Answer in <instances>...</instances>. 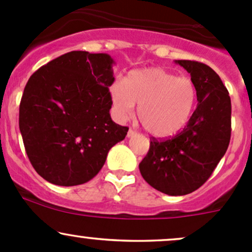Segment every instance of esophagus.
<instances>
[{"label": "esophagus", "instance_id": "obj_1", "mask_svg": "<svg viewBox=\"0 0 252 252\" xmlns=\"http://www.w3.org/2000/svg\"><path fill=\"white\" fill-rule=\"evenodd\" d=\"M137 134V132L134 131V129H129L128 132H127V137L128 138H132V137H134Z\"/></svg>", "mask_w": 252, "mask_h": 252}]
</instances>
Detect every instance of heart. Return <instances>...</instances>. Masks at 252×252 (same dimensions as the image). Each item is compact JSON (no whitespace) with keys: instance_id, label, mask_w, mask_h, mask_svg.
Returning <instances> with one entry per match:
<instances>
[{"instance_id":"heart-1","label":"heart","mask_w":252,"mask_h":252,"mask_svg":"<svg viewBox=\"0 0 252 252\" xmlns=\"http://www.w3.org/2000/svg\"><path fill=\"white\" fill-rule=\"evenodd\" d=\"M113 112L125 121L134 114L143 127L155 137H170L190 120L197 101L196 85L189 77H177L159 67L136 69L126 80L110 86Z\"/></svg>"}]
</instances>
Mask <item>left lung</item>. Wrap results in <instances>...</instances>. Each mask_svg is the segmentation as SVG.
Returning <instances> with one entry per match:
<instances>
[{
    "label": "left lung",
    "instance_id": "8db88e82",
    "mask_svg": "<svg viewBox=\"0 0 252 252\" xmlns=\"http://www.w3.org/2000/svg\"><path fill=\"white\" fill-rule=\"evenodd\" d=\"M196 85L197 108L177 136L150 142L139 163L150 186L169 196H184L201 188L226 154L231 139V98L220 77L207 64L175 60Z\"/></svg>",
    "mask_w": 252,
    "mask_h": 252
}]
</instances>
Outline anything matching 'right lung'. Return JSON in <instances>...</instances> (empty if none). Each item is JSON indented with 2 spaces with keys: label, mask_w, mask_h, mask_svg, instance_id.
Masks as SVG:
<instances>
[{
  "label": "right lung",
  "mask_w": 252,
  "mask_h": 252,
  "mask_svg": "<svg viewBox=\"0 0 252 252\" xmlns=\"http://www.w3.org/2000/svg\"><path fill=\"white\" fill-rule=\"evenodd\" d=\"M114 60L108 54L71 51L30 77L19 108V128L30 162L54 185L86 183L128 127L112 120L109 86Z\"/></svg>",
  "instance_id": "1"
}]
</instances>
